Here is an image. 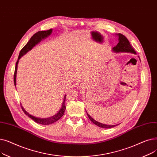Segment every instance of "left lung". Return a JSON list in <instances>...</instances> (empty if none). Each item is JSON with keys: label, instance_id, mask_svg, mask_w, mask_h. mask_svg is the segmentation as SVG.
I'll use <instances>...</instances> for the list:
<instances>
[{"label": "left lung", "instance_id": "1", "mask_svg": "<svg viewBox=\"0 0 157 157\" xmlns=\"http://www.w3.org/2000/svg\"><path fill=\"white\" fill-rule=\"evenodd\" d=\"M115 36H117V37H118V43L116 46H114V48H112V51L113 52H114V53H133V54L136 55V52H135L132 46L130 45L128 40L127 39V37L125 36H124L121 34H115ZM86 113H87V115H88L89 119L91 120V121H92L95 125H97L98 127H99L101 128H113V127L117 125H109L103 124V123L98 122L97 121L94 120L93 118H92L91 116H90V114L87 112H86Z\"/></svg>", "mask_w": 157, "mask_h": 157}]
</instances>
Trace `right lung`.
<instances>
[{
    "instance_id": "obj_1",
    "label": "right lung",
    "mask_w": 157,
    "mask_h": 157,
    "mask_svg": "<svg viewBox=\"0 0 157 157\" xmlns=\"http://www.w3.org/2000/svg\"><path fill=\"white\" fill-rule=\"evenodd\" d=\"M52 31H53L52 29H49L48 30L37 32L30 38V39L27 43V44L21 49V50L20 51L18 58V60H17V62H16V66H15V71H14V83L15 86L16 85V74H17L18 64L19 62V60L21 59L22 56L25 55L28 52L31 50L33 48H34L36 44L39 43L41 40L46 39L49 36H50L52 34ZM65 99H66V95H65L63 97V101L62 102L61 108L60 109V110L59 111H58V113L56 114H55V115H53V116H52L51 117L45 118H37V117L33 116V115L29 114L28 112H27L25 111V109L23 108L22 105L21 106L22 110L23 111L25 114L27 115L29 118L32 119L36 123H39V124L47 125H50V124H52V123L56 122L64 114V112H65Z\"/></svg>"
}]
</instances>
